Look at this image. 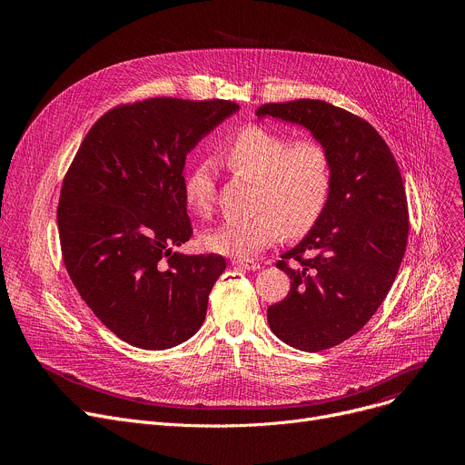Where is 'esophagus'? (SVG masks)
I'll use <instances>...</instances> for the list:
<instances>
[{
	"label": "esophagus",
	"mask_w": 465,
	"mask_h": 465,
	"mask_svg": "<svg viewBox=\"0 0 465 465\" xmlns=\"http://www.w3.org/2000/svg\"><path fill=\"white\" fill-rule=\"evenodd\" d=\"M232 264L237 269H244V271H259L261 264L257 261H248V259H232Z\"/></svg>",
	"instance_id": "1"
}]
</instances>
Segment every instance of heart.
Wrapping results in <instances>:
<instances>
[{
    "instance_id": "b5f03b06",
    "label": "heart",
    "mask_w": 465,
    "mask_h": 465,
    "mask_svg": "<svg viewBox=\"0 0 465 465\" xmlns=\"http://www.w3.org/2000/svg\"><path fill=\"white\" fill-rule=\"evenodd\" d=\"M219 158L237 174L257 180L255 215L223 223L203 237L210 252L252 257L287 232L302 235L320 219L331 191V160L314 138L289 142L261 126H246L226 142ZM183 203L196 217L215 212V182L210 165H194L183 180Z\"/></svg>"
}]
</instances>
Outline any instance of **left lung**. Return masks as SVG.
<instances>
[{"label": "left lung", "mask_w": 465, "mask_h": 465, "mask_svg": "<svg viewBox=\"0 0 465 465\" xmlns=\"http://www.w3.org/2000/svg\"><path fill=\"white\" fill-rule=\"evenodd\" d=\"M255 114L305 126L331 160L320 219L276 262L291 291L269 307V325L302 351L339 346L373 316L401 267L409 204L400 167L366 119L325 101L269 103Z\"/></svg>", "instance_id": "left-lung-1"}]
</instances>
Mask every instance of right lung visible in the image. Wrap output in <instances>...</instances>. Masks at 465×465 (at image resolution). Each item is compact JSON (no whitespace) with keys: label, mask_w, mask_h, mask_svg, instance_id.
Listing matches in <instances>:
<instances>
[{"label":"right lung","mask_w":465,"mask_h":465,"mask_svg":"<svg viewBox=\"0 0 465 465\" xmlns=\"http://www.w3.org/2000/svg\"><path fill=\"white\" fill-rule=\"evenodd\" d=\"M239 106L154 97L101 115L64 176L62 259L94 314L130 346L167 350L201 329L224 272L217 253L173 252L191 239L187 153Z\"/></svg>","instance_id":"1"}]
</instances>
